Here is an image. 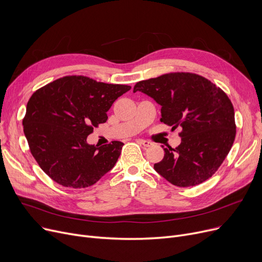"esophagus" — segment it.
Listing matches in <instances>:
<instances>
[{"instance_id": "34e87169", "label": "esophagus", "mask_w": 262, "mask_h": 262, "mask_svg": "<svg viewBox=\"0 0 262 262\" xmlns=\"http://www.w3.org/2000/svg\"><path fill=\"white\" fill-rule=\"evenodd\" d=\"M137 141H138L140 144H142L144 147H147V146H150V145H152V142H149V141H147V140L138 139V140H137Z\"/></svg>"}]
</instances>
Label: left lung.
<instances>
[{
    "label": "left lung",
    "instance_id": "1",
    "mask_svg": "<svg viewBox=\"0 0 262 262\" xmlns=\"http://www.w3.org/2000/svg\"><path fill=\"white\" fill-rule=\"evenodd\" d=\"M150 96L161 106L160 121L183 128L182 142L163 147L155 171L177 187H192L211 177L236 137L233 107L214 84L193 73L176 72L137 82L134 92Z\"/></svg>",
    "mask_w": 262,
    "mask_h": 262
}]
</instances>
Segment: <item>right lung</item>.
Listing matches in <instances>:
<instances>
[{
    "instance_id": "add662e5",
    "label": "right lung",
    "mask_w": 262,
    "mask_h": 262,
    "mask_svg": "<svg viewBox=\"0 0 262 262\" xmlns=\"http://www.w3.org/2000/svg\"><path fill=\"white\" fill-rule=\"evenodd\" d=\"M129 89L73 75L54 80L31 96L24 135L39 167L54 182L86 188L115 167L123 143L96 147L87 143V137L107 121L114 102Z\"/></svg>"
}]
</instances>
